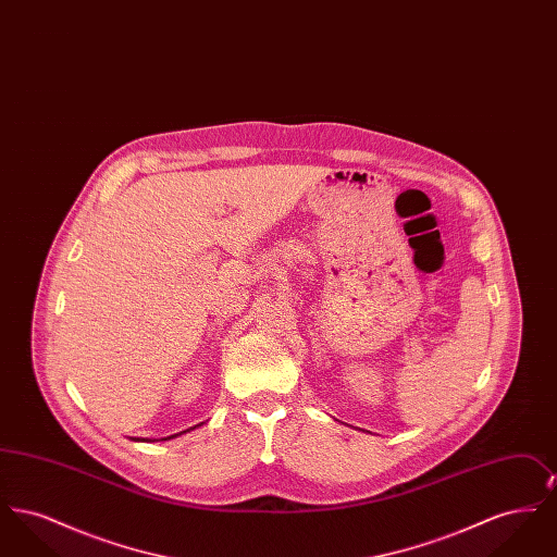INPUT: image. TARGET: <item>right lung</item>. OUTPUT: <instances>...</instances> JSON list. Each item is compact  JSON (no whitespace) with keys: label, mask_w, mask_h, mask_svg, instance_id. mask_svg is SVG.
Returning a JSON list of instances; mask_svg holds the SVG:
<instances>
[{"label":"right lung","mask_w":557,"mask_h":557,"mask_svg":"<svg viewBox=\"0 0 557 557\" xmlns=\"http://www.w3.org/2000/svg\"><path fill=\"white\" fill-rule=\"evenodd\" d=\"M169 438H173V436H169ZM164 441H166V438H164Z\"/></svg>","instance_id":"obj_1"}]
</instances>
